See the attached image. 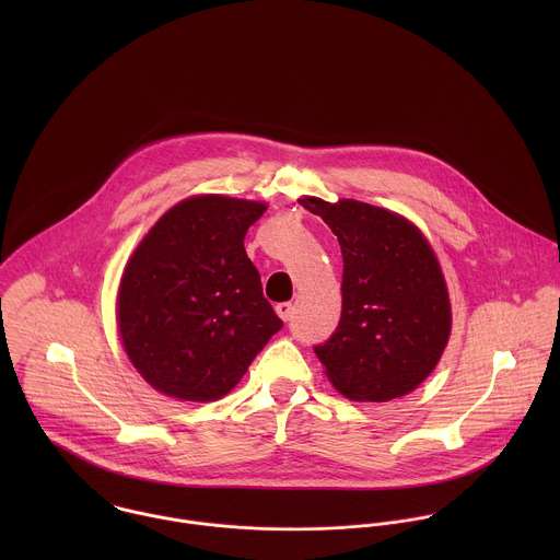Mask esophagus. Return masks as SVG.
<instances>
[{
	"mask_svg": "<svg viewBox=\"0 0 560 560\" xmlns=\"http://www.w3.org/2000/svg\"><path fill=\"white\" fill-rule=\"evenodd\" d=\"M276 315L282 320L291 319V317H293V304H289V302L278 304V306H276Z\"/></svg>",
	"mask_w": 560,
	"mask_h": 560,
	"instance_id": "obj_1",
	"label": "esophagus"
}]
</instances>
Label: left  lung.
<instances>
[{
	"mask_svg": "<svg viewBox=\"0 0 560 560\" xmlns=\"http://www.w3.org/2000/svg\"><path fill=\"white\" fill-rule=\"evenodd\" d=\"M342 252V311L315 347L329 384L347 399L386 402L413 393L438 366L453 327L448 287L422 231L369 202L302 196Z\"/></svg>",
	"mask_w": 560,
	"mask_h": 560,
	"instance_id": "8db88e82",
	"label": "left lung"
}]
</instances>
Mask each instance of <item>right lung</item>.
<instances>
[{
  "instance_id": "obj_1",
  "label": "right lung",
  "mask_w": 560,
  "mask_h": 560,
  "mask_svg": "<svg viewBox=\"0 0 560 560\" xmlns=\"http://www.w3.org/2000/svg\"><path fill=\"white\" fill-rule=\"evenodd\" d=\"M267 202L196 194L167 209L129 256L116 323L140 377L176 400L226 397L282 329L245 254Z\"/></svg>"
}]
</instances>
